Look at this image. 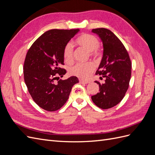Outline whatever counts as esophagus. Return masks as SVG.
Returning <instances> with one entry per match:
<instances>
[{
	"instance_id": "34e87169",
	"label": "esophagus",
	"mask_w": 155,
	"mask_h": 155,
	"mask_svg": "<svg viewBox=\"0 0 155 155\" xmlns=\"http://www.w3.org/2000/svg\"><path fill=\"white\" fill-rule=\"evenodd\" d=\"M79 83H81V84H87L88 82L86 81H83L82 79H79Z\"/></svg>"
}]
</instances>
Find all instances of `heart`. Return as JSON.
<instances>
[{
	"instance_id": "heart-1",
	"label": "heart",
	"mask_w": 155,
	"mask_h": 155,
	"mask_svg": "<svg viewBox=\"0 0 155 155\" xmlns=\"http://www.w3.org/2000/svg\"><path fill=\"white\" fill-rule=\"evenodd\" d=\"M76 43L81 47L89 51V54L93 58L100 55L98 50L100 43L99 41L92 35L84 34L79 36L76 40ZM73 47L70 43H68L63 50V57L67 63H71L73 60ZM94 70V66L91 63H78L72 67L70 68L69 73L72 76H76L80 79H86L90 77Z\"/></svg>"
}]
</instances>
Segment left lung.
<instances>
[{"label": "left lung", "mask_w": 155, "mask_h": 155, "mask_svg": "<svg viewBox=\"0 0 155 155\" xmlns=\"http://www.w3.org/2000/svg\"><path fill=\"white\" fill-rule=\"evenodd\" d=\"M101 39L104 52L96 74L105 78L99 85L100 92L91 97L92 101L102 109H110L122 100L129 88L131 77V61L123 43L110 30L100 28L93 29Z\"/></svg>", "instance_id": "8db88e82"}]
</instances>
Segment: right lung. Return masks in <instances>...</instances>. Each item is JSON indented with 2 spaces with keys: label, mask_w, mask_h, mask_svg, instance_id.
<instances>
[{
  "label": "right lung",
  "mask_w": 155,
  "mask_h": 155,
  "mask_svg": "<svg viewBox=\"0 0 155 155\" xmlns=\"http://www.w3.org/2000/svg\"><path fill=\"white\" fill-rule=\"evenodd\" d=\"M79 31V29L48 30L28 51L23 68L25 81L32 99L44 110L51 112L61 108L72 87L79 83L76 76L55 82L67 73L60 67L64 64L63 50Z\"/></svg>",
  "instance_id": "obj_1"
}]
</instances>
